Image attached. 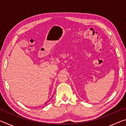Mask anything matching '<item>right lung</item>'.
<instances>
[{"label": "right lung", "instance_id": "1", "mask_svg": "<svg viewBox=\"0 0 126 126\" xmlns=\"http://www.w3.org/2000/svg\"><path fill=\"white\" fill-rule=\"evenodd\" d=\"M52 97H53V96H52ZM49 100H50V99H49ZM47 102H46V103H47Z\"/></svg>", "mask_w": 126, "mask_h": 126}]
</instances>
